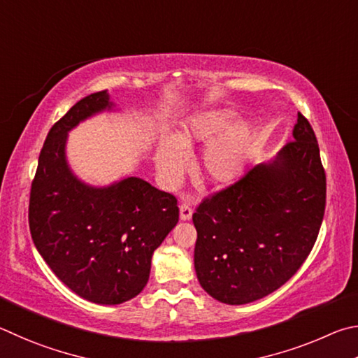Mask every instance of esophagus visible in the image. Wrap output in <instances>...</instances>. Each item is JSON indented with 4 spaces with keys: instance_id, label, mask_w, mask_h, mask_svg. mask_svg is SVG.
Here are the masks:
<instances>
[{
    "instance_id": "34e87169",
    "label": "esophagus",
    "mask_w": 358,
    "mask_h": 358,
    "mask_svg": "<svg viewBox=\"0 0 358 358\" xmlns=\"http://www.w3.org/2000/svg\"><path fill=\"white\" fill-rule=\"evenodd\" d=\"M179 214H180V220L182 222H189L193 214V209L190 208L189 204H180L179 208Z\"/></svg>"
}]
</instances>
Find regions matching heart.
<instances>
[{"label": "heart", "instance_id": "obj_1", "mask_svg": "<svg viewBox=\"0 0 358 358\" xmlns=\"http://www.w3.org/2000/svg\"><path fill=\"white\" fill-rule=\"evenodd\" d=\"M237 119L231 108L206 110L190 116L171 138L159 141L154 152L157 174L165 187H174L185 171L189 154L208 146L199 159V173L212 185H231L245 174L256 146L255 125Z\"/></svg>", "mask_w": 358, "mask_h": 358}]
</instances>
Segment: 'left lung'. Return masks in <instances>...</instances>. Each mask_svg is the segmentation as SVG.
Instances as JSON below:
<instances>
[{"label": "left lung", "mask_w": 358, "mask_h": 358, "mask_svg": "<svg viewBox=\"0 0 358 358\" xmlns=\"http://www.w3.org/2000/svg\"><path fill=\"white\" fill-rule=\"evenodd\" d=\"M292 136L193 214L196 277L218 302L245 305L277 291L315 245L325 173L315 131L300 113Z\"/></svg>", "instance_id": "8db88e82"}]
</instances>
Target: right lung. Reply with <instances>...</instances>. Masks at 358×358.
<instances>
[{
	"label": "right lung",
	"mask_w": 358,
	"mask_h": 358,
	"mask_svg": "<svg viewBox=\"0 0 358 358\" xmlns=\"http://www.w3.org/2000/svg\"><path fill=\"white\" fill-rule=\"evenodd\" d=\"M121 111L108 91L75 103L52 129L29 196L31 237L53 273L80 297L119 305L146 286L150 259L179 220L178 201L135 176L91 185L72 171L67 136L100 113Z\"/></svg>",
	"instance_id": "obj_1"
}]
</instances>
